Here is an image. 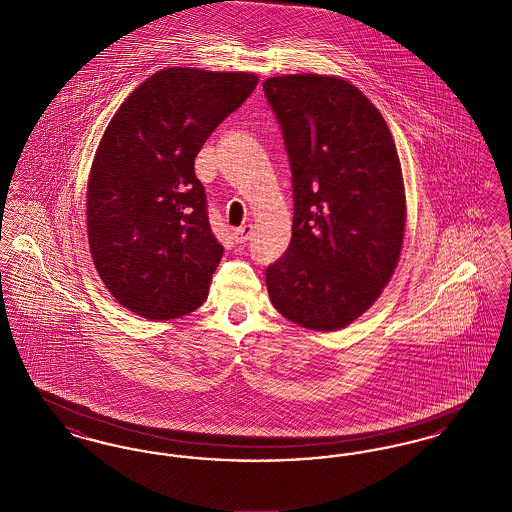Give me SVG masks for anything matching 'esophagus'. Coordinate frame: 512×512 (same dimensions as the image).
<instances>
[{
	"label": "esophagus",
	"instance_id": "1",
	"mask_svg": "<svg viewBox=\"0 0 512 512\" xmlns=\"http://www.w3.org/2000/svg\"><path fill=\"white\" fill-rule=\"evenodd\" d=\"M251 232H253V226H251V224H244V226L236 228V230H234V240H236V244H245V242L249 240Z\"/></svg>",
	"mask_w": 512,
	"mask_h": 512
}]
</instances>
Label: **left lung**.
Returning <instances> with one entry per match:
<instances>
[{"mask_svg":"<svg viewBox=\"0 0 512 512\" xmlns=\"http://www.w3.org/2000/svg\"><path fill=\"white\" fill-rule=\"evenodd\" d=\"M293 178V234L267 268L274 309L336 332L365 315L397 268L407 201L390 128L365 94L330 74L263 82Z\"/></svg>","mask_w":512,"mask_h":512,"instance_id":"obj_1","label":"left lung"}]
</instances>
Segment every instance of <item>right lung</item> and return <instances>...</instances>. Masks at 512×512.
<instances>
[{
	"mask_svg": "<svg viewBox=\"0 0 512 512\" xmlns=\"http://www.w3.org/2000/svg\"><path fill=\"white\" fill-rule=\"evenodd\" d=\"M257 82L242 71L161 69L107 124L88 178V242L105 288L134 315L180 318L207 299L224 247L195 155Z\"/></svg>",
	"mask_w": 512,
	"mask_h": 512,
	"instance_id": "right-lung-1",
	"label": "right lung"
}]
</instances>
